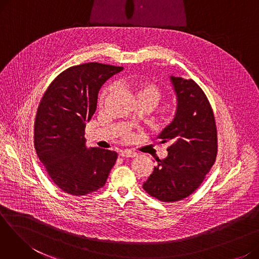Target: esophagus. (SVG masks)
Returning a JSON list of instances; mask_svg holds the SVG:
<instances>
[{"instance_id":"34e87169","label":"esophagus","mask_w":259,"mask_h":259,"mask_svg":"<svg viewBox=\"0 0 259 259\" xmlns=\"http://www.w3.org/2000/svg\"><path fill=\"white\" fill-rule=\"evenodd\" d=\"M119 155L122 157H135V156H138V153L134 151H131V150H122V151H120Z\"/></svg>"}]
</instances>
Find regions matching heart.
Returning a JSON list of instances; mask_svg holds the SVG:
<instances>
[{
  "mask_svg": "<svg viewBox=\"0 0 259 259\" xmlns=\"http://www.w3.org/2000/svg\"><path fill=\"white\" fill-rule=\"evenodd\" d=\"M111 89H112L111 87L107 88L103 93V98L105 97V95H107L108 92H110ZM135 97L150 99L156 105L159 102L160 98H161V92H160L159 88L157 86H155L154 84L142 83V84H139L137 87H135Z\"/></svg>",
  "mask_w": 259,
  "mask_h": 259,
  "instance_id": "obj_1",
  "label": "heart"
}]
</instances>
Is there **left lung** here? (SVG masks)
<instances>
[{
	"mask_svg": "<svg viewBox=\"0 0 259 259\" xmlns=\"http://www.w3.org/2000/svg\"><path fill=\"white\" fill-rule=\"evenodd\" d=\"M169 77L176 111L157 139L171 145L167 157L157 160L143 188L161 201H178L192 194L212 168L217 135L212 108L201 88L191 78Z\"/></svg>",
	"mask_w": 259,
	"mask_h": 259,
	"instance_id": "left-lung-1",
	"label": "left lung"
}]
</instances>
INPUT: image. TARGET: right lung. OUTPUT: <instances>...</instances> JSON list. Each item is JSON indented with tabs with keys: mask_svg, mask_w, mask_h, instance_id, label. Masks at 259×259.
Returning a JSON list of instances; mask_svg holds the SVG:
<instances>
[{
	"mask_svg": "<svg viewBox=\"0 0 259 259\" xmlns=\"http://www.w3.org/2000/svg\"><path fill=\"white\" fill-rule=\"evenodd\" d=\"M122 69L100 63L68 68L54 78L38 105L35 151L53 183L68 194L97 191L115 164V151L87 147L84 130L97 109L101 87Z\"/></svg>",
	"mask_w": 259,
	"mask_h": 259,
	"instance_id": "obj_1",
	"label": "right lung"
}]
</instances>
